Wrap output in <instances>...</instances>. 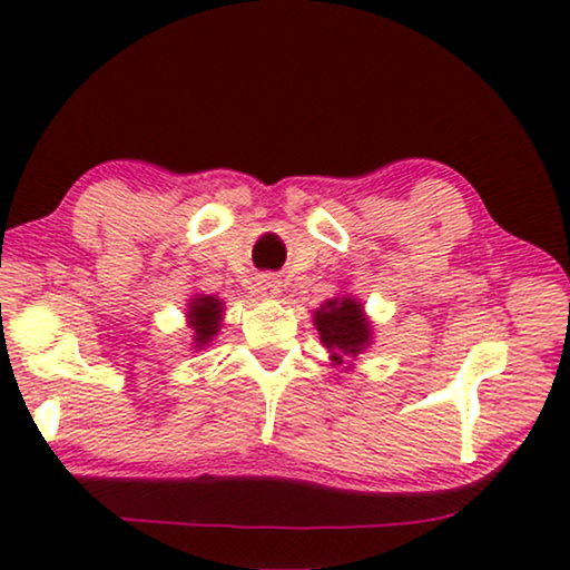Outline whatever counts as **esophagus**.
<instances>
[{
    "mask_svg": "<svg viewBox=\"0 0 570 570\" xmlns=\"http://www.w3.org/2000/svg\"><path fill=\"white\" fill-rule=\"evenodd\" d=\"M256 288H258V292H262L264 296H276L278 292H282V282H278V278H276L274 274H264V276H258Z\"/></svg>",
    "mask_w": 570,
    "mask_h": 570,
    "instance_id": "esophagus-1",
    "label": "esophagus"
}]
</instances>
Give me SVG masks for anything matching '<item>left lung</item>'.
I'll list each match as a JSON object with an SVG mask.
<instances>
[{
	"label": "left lung",
	"mask_w": 570,
	"mask_h": 570,
	"mask_svg": "<svg viewBox=\"0 0 570 570\" xmlns=\"http://www.w3.org/2000/svg\"><path fill=\"white\" fill-rule=\"evenodd\" d=\"M314 322L334 362H342V354H360L370 344V324L362 316V304L354 298H332L316 312Z\"/></svg>",
	"instance_id": "1"
}]
</instances>
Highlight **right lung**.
Listing matches in <instances>:
<instances>
[{
    "label": "right lung",
    "instance_id": "add662e5",
    "mask_svg": "<svg viewBox=\"0 0 570 570\" xmlns=\"http://www.w3.org/2000/svg\"><path fill=\"white\" fill-rule=\"evenodd\" d=\"M190 326L196 332V346H204L210 342V336L218 332L220 320V302L214 296H200L190 302Z\"/></svg>",
    "mask_w": 570,
    "mask_h": 570
}]
</instances>
